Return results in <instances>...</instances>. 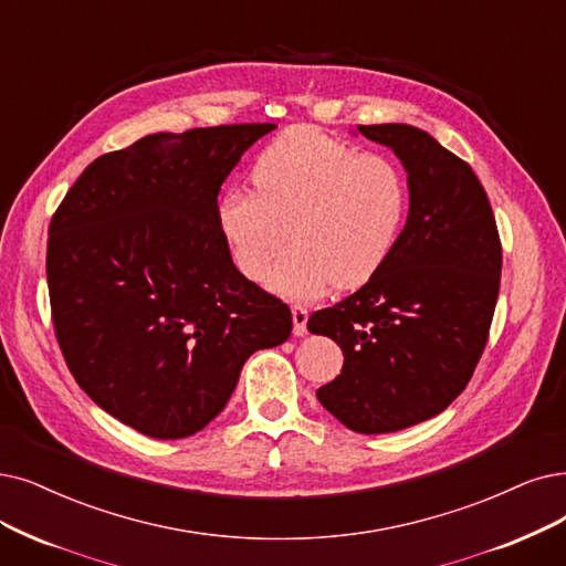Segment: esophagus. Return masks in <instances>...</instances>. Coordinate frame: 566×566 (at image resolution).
<instances>
[{
	"label": "esophagus",
	"mask_w": 566,
	"mask_h": 566,
	"mask_svg": "<svg viewBox=\"0 0 566 566\" xmlns=\"http://www.w3.org/2000/svg\"><path fill=\"white\" fill-rule=\"evenodd\" d=\"M306 323H308V311L300 304L292 306V332H295V336L306 334Z\"/></svg>",
	"instance_id": "34e87169"
}]
</instances>
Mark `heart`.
Returning a JSON list of instances; mask_svg holds the SVG:
<instances>
[{"label":"heart","mask_w":566,"mask_h":566,"mask_svg":"<svg viewBox=\"0 0 566 566\" xmlns=\"http://www.w3.org/2000/svg\"><path fill=\"white\" fill-rule=\"evenodd\" d=\"M253 190L220 197L218 228L237 269L281 297L308 302L329 285H365L388 262L409 213V184L386 155L359 153L315 127H290L251 171Z\"/></svg>","instance_id":"heart-1"}]
</instances>
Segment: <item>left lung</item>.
I'll return each mask as SVG.
<instances>
[{
  "instance_id": "1",
  "label": "left lung",
  "mask_w": 566,
  "mask_h": 566,
  "mask_svg": "<svg viewBox=\"0 0 566 566\" xmlns=\"http://www.w3.org/2000/svg\"><path fill=\"white\" fill-rule=\"evenodd\" d=\"M392 148L409 218L388 262L357 292L315 311L308 332L344 350L318 392L353 432L388 434L446 411L476 369L502 276V241L473 169L413 125H357Z\"/></svg>"
}]
</instances>
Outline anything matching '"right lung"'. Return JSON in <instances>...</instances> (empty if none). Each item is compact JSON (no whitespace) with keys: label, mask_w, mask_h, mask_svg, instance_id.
<instances>
[{"label":"right lung","mask_w":566,"mask_h":566,"mask_svg":"<svg viewBox=\"0 0 566 566\" xmlns=\"http://www.w3.org/2000/svg\"><path fill=\"white\" fill-rule=\"evenodd\" d=\"M276 125L157 132L87 165L49 228L66 367L99 409L153 439L205 429L245 359L287 342L290 308L234 266L218 192Z\"/></svg>","instance_id":"obj_1"}]
</instances>
